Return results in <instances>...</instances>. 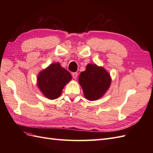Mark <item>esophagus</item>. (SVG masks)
Listing matches in <instances>:
<instances>
[{
    "label": "esophagus",
    "mask_w": 153,
    "mask_h": 153,
    "mask_svg": "<svg viewBox=\"0 0 153 153\" xmlns=\"http://www.w3.org/2000/svg\"><path fill=\"white\" fill-rule=\"evenodd\" d=\"M77 76H78V73L76 72L72 73V76H73V78H74V79H76Z\"/></svg>",
    "instance_id": "1"
}]
</instances>
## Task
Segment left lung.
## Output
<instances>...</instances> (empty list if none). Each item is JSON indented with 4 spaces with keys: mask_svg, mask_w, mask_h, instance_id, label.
<instances>
[{
    "mask_svg": "<svg viewBox=\"0 0 153 153\" xmlns=\"http://www.w3.org/2000/svg\"><path fill=\"white\" fill-rule=\"evenodd\" d=\"M111 82L108 72L96 64H87L86 69L78 78L85 98L89 101H96L103 97L109 89Z\"/></svg>",
    "mask_w": 153,
    "mask_h": 153,
    "instance_id": "8db88e82",
    "label": "left lung"
}]
</instances>
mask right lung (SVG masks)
<instances>
[{"label":"right lung","mask_w":153,"mask_h":153,"mask_svg":"<svg viewBox=\"0 0 153 153\" xmlns=\"http://www.w3.org/2000/svg\"><path fill=\"white\" fill-rule=\"evenodd\" d=\"M71 79V74L59 62H55L39 73L37 86L46 98L55 100L61 95L64 86Z\"/></svg>","instance_id":"right-lung-1"}]
</instances>
